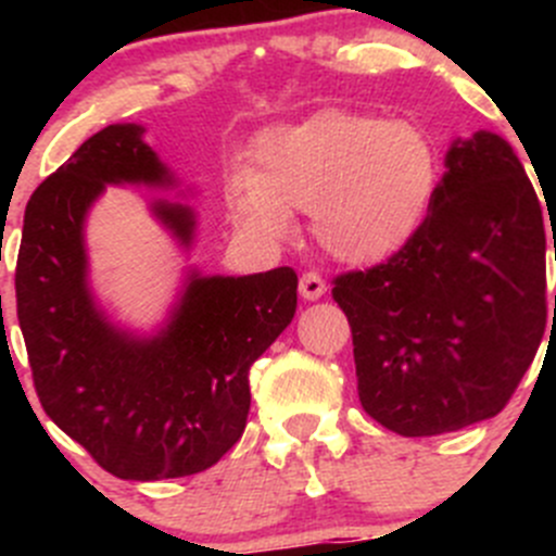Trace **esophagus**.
Returning <instances> with one entry per match:
<instances>
[{
	"label": "esophagus",
	"mask_w": 556,
	"mask_h": 556,
	"mask_svg": "<svg viewBox=\"0 0 556 556\" xmlns=\"http://www.w3.org/2000/svg\"><path fill=\"white\" fill-rule=\"evenodd\" d=\"M299 290H301V295H304L306 301L323 299V295H325V279L319 277L317 271H306L304 277H301Z\"/></svg>",
	"instance_id": "obj_1"
}]
</instances>
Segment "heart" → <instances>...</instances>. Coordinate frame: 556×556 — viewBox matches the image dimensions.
Here are the masks:
<instances>
[{
    "label": "heart",
    "mask_w": 556,
    "mask_h": 556,
    "mask_svg": "<svg viewBox=\"0 0 556 556\" xmlns=\"http://www.w3.org/2000/svg\"><path fill=\"white\" fill-rule=\"evenodd\" d=\"M439 179V150L422 126L325 110L257 139L252 172L231 182V204L268 239L290 237V212H312L314 237L330 257L374 266L422 231Z\"/></svg>",
    "instance_id": "b5f03b06"
}]
</instances>
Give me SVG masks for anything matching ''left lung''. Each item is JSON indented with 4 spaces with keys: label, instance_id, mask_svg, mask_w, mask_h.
Instances as JSON below:
<instances>
[{
    "label": "left lung",
    "instance_id": "left-lung-1",
    "mask_svg": "<svg viewBox=\"0 0 556 556\" xmlns=\"http://www.w3.org/2000/svg\"><path fill=\"white\" fill-rule=\"evenodd\" d=\"M446 169L406 250L333 277L363 412L408 439L501 414L546 330V212L511 144L479 131Z\"/></svg>",
    "mask_w": 556,
    "mask_h": 556
}]
</instances>
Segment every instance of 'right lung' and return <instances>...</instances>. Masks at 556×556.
I'll list each match as a JSON object with an SVG mask.
<instances>
[{
    "label": "right lung",
    "mask_w": 556,
    "mask_h": 556,
    "mask_svg": "<svg viewBox=\"0 0 556 556\" xmlns=\"http://www.w3.org/2000/svg\"><path fill=\"white\" fill-rule=\"evenodd\" d=\"M106 182H169L139 126H106L31 193L15 306L45 414L106 473L155 481L212 468L247 428L250 368L290 325V266L250 277H193L150 341L104 323L86 285L83 220ZM190 242L193 215L155 206Z\"/></svg>",
    "instance_id": "obj_1"
}]
</instances>
